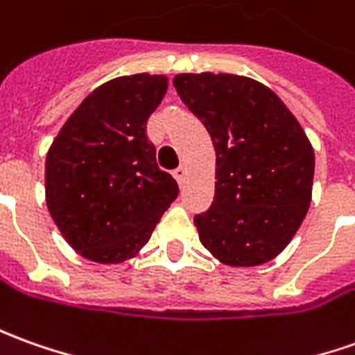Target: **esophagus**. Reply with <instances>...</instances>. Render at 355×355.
Here are the masks:
<instances>
[{"label":"esophagus","instance_id":"34e87169","mask_svg":"<svg viewBox=\"0 0 355 355\" xmlns=\"http://www.w3.org/2000/svg\"><path fill=\"white\" fill-rule=\"evenodd\" d=\"M173 177L177 178L178 184H182V182H184V178H187V167H184V165H180V167H178V168H175Z\"/></svg>","mask_w":355,"mask_h":355}]
</instances>
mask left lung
<instances>
[{"mask_svg":"<svg viewBox=\"0 0 355 355\" xmlns=\"http://www.w3.org/2000/svg\"><path fill=\"white\" fill-rule=\"evenodd\" d=\"M173 83L216 149V196L194 218L202 245L235 268L276 259L309 209V137L284 101L250 77L206 71Z\"/></svg>","mask_w":355,"mask_h":355,"instance_id":"obj_1","label":"left lung"}]
</instances>
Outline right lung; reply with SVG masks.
I'll list each match as a JSON object with an SVG mask.
<instances>
[{
	"mask_svg": "<svg viewBox=\"0 0 355 355\" xmlns=\"http://www.w3.org/2000/svg\"><path fill=\"white\" fill-rule=\"evenodd\" d=\"M165 76L110 79L73 110L46 155V206L83 259L136 257L178 196L147 139V118L167 93Z\"/></svg>",
	"mask_w": 355,
	"mask_h": 355,
	"instance_id": "1",
	"label": "right lung"
}]
</instances>
